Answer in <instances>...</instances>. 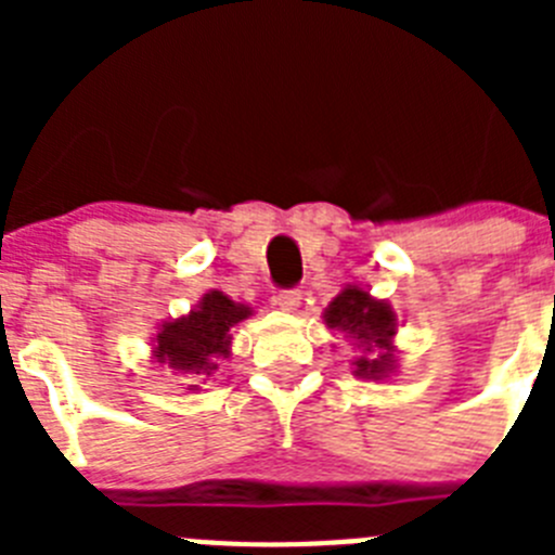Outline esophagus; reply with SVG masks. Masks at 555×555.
Masks as SVG:
<instances>
[{
    "label": "esophagus",
    "mask_w": 555,
    "mask_h": 555,
    "mask_svg": "<svg viewBox=\"0 0 555 555\" xmlns=\"http://www.w3.org/2000/svg\"><path fill=\"white\" fill-rule=\"evenodd\" d=\"M300 300H302L300 288H283V292H278V297H274V306H281L283 311H294V308L300 306Z\"/></svg>",
    "instance_id": "esophagus-1"
}]
</instances>
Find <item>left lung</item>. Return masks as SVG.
<instances>
[{
	"label": "left lung",
	"instance_id": "left-lung-1",
	"mask_svg": "<svg viewBox=\"0 0 555 555\" xmlns=\"http://www.w3.org/2000/svg\"><path fill=\"white\" fill-rule=\"evenodd\" d=\"M325 322L331 327H341V331L352 333V336L364 338V341H375V347H391V333L397 331L395 311L386 302L370 300V294L361 288H345L338 294L331 308L325 311ZM358 375H372L380 377L384 370L391 366V356L384 352L377 358H358L356 361Z\"/></svg>",
	"mask_w": 555,
	"mask_h": 555
}]
</instances>
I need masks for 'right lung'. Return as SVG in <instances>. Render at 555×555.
Wrapping results in <instances>:
<instances>
[{"mask_svg": "<svg viewBox=\"0 0 555 555\" xmlns=\"http://www.w3.org/2000/svg\"><path fill=\"white\" fill-rule=\"evenodd\" d=\"M249 308L235 306L222 292L205 294L197 311L178 322L164 325L158 336V356L160 364H169L175 370H194L210 375L217 370V361H222L230 350V327L242 322Z\"/></svg>", "mask_w": 555, "mask_h": 555, "instance_id": "right-lung-1", "label": "right lung"}]
</instances>
